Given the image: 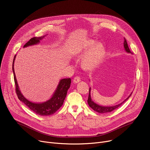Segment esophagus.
I'll return each instance as SVG.
<instances>
[{
  "label": "esophagus",
  "mask_w": 150,
  "mask_h": 150,
  "mask_svg": "<svg viewBox=\"0 0 150 150\" xmlns=\"http://www.w3.org/2000/svg\"><path fill=\"white\" fill-rule=\"evenodd\" d=\"M80 80H81V78L80 76H75L74 79V82L75 83H78V82L80 81Z\"/></svg>",
  "instance_id": "34e87169"
}]
</instances>
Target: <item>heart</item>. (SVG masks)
<instances>
[{"instance_id": "heart-1", "label": "heart", "mask_w": 150, "mask_h": 150, "mask_svg": "<svg viewBox=\"0 0 150 150\" xmlns=\"http://www.w3.org/2000/svg\"><path fill=\"white\" fill-rule=\"evenodd\" d=\"M96 44L93 40H88L84 42L78 49L77 54L83 56L88 52L83 59V67L86 70H93L101 62L105 54V49L101 44Z\"/></svg>"}]
</instances>
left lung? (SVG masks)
I'll return each instance as SVG.
<instances>
[{"instance_id": "obj_1", "label": "left lung", "mask_w": 150, "mask_h": 150, "mask_svg": "<svg viewBox=\"0 0 150 150\" xmlns=\"http://www.w3.org/2000/svg\"><path fill=\"white\" fill-rule=\"evenodd\" d=\"M123 45H124V48H125V50H126V52H128V53H131L129 49V47L128 45L127 41V40H126L125 38H124ZM91 89L90 88L89 89V97H88V105L95 111H96L97 112H99V113H102V114L106 113V112H110L114 111V110L116 109L117 108H118L119 106H120L122 105V104L123 103V102H125L126 100H127L130 97V96H131V94H132V93H131L129 95V96L127 99H126L125 101H123V102H122V103H121L120 104H119V105H115V106H102L97 105V103H95V102H93L92 100L91 97V93H90L91 92Z\"/></svg>"}]
</instances>
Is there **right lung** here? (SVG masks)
<instances>
[{
  "instance_id": "add662e5",
  "label": "right lung",
  "mask_w": 150,
  "mask_h": 150,
  "mask_svg": "<svg viewBox=\"0 0 150 150\" xmlns=\"http://www.w3.org/2000/svg\"><path fill=\"white\" fill-rule=\"evenodd\" d=\"M44 36L32 38L30 39L24 45H23V47H26L30 45H33L38 44L40 42V40H41L42 38H44ZM15 58L16 55L14 57L13 61V72L14 74V80L16 86V92L17 96L19 100L23 102L26 106H27V107L30 109H31V111L38 115L42 116H47L52 115L54 112H56L57 111H58V110L62 106L63 103H64V99L67 95V91L69 89L70 86V78H64V79H62L60 80L56 91H55L53 96L50 100H47V101L44 102V103H33V102L30 101L23 97L19 89V86L17 83L16 78V75L14 70V62L15 60Z\"/></svg>"
}]
</instances>
